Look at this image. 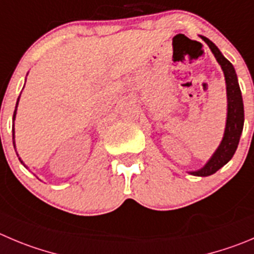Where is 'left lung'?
Instances as JSON below:
<instances>
[{"label": "left lung", "mask_w": 254, "mask_h": 254, "mask_svg": "<svg viewBox=\"0 0 254 254\" xmlns=\"http://www.w3.org/2000/svg\"><path fill=\"white\" fill-rule=\"evenodd\" d=\"M201 38L208 45L212 53L216 57L217 62L221 64L222 69H223L227 84V102H228V105H227L226 128H224V134L221 144L216 149L213 156L209 158V161L204 165V167H202L201 170L190 172V175L198 176V177H207V176L216 173L219 168H222L226 163H228L232 157H233L234 152L238 147V143H240L241 134H242L243 131L245 110H243L242 93H241L237 74L234 71L233 64L222 55L218 47L211 40H208L204 36H201Z\"/></svg>", "instance_id": "obj_1"}]
</instances>
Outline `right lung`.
Segmentation results:
<instances>
[{
	"instance_id": "add662e5",
	"label": "right lung",
	"mask_w": 254,
	"mask_h": 254,
	"mask_svg": "<svg viewBox=\"0 0 254 254\" xmlns=\"http://www.w3.org/2000/svg\"><path fill=\"white\" fill-rule=\"evenodd\" d=\"M18 101H20V97L17 98V103H16V108H14V112H13V118H12V120L14 121V118H16V111H17V105H18ZM12 138H13V146H14V129H13V127H12ZM17 156H18V154H17ZM21 161V158H18ZM21 163H22L23 165V162L21 161Z\"/></svg>"
}]
</instances>
